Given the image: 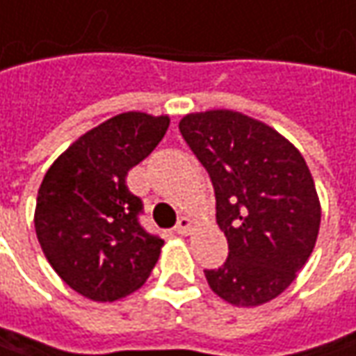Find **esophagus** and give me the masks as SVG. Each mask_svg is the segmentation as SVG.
Returning a JSON list of instances; mask_svg holds the SVG:
<instances>
[{
    "label": "esophagus",
    "instance_id": "obj_1",
    "mask_svg": "<svg viewBox=\"0 0 356 356\" xmlns=\"http://www.w3.org/2000/svg\"><path fill=\"white\" fill-rule=\"evenodd\" d=\"M191 227H193V222H191V218H187V216H181L177 220V227H175V232L177 234H187L191 230Z\"/></svg>",
    "mask_w": 356,
    "mask_h": 356
}]
</instances>
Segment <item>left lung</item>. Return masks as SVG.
<instances>
[{
  "label": "left lung",
  "mask_w": 356,
  "mask_h": 356,
  "mask_svg": "<svg viewBox=\"0 0 356 356\" xmlns=\"http://www.w3.org/2000/svg\"><path fill=\"white\" fill-rule=\"evenodd\" d=\"M179 131L213 181L227 262L204 270L222 300L254 307L277 298L312 256L321 207L309 167L276 129L232 110L189 114Z\"/></svg>",
  "instance_id": "left-lung-1"
}]
</instances>
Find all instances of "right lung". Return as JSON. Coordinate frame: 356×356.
<instances>
[{
  "instance_id": "add662e5",
  "label": "right lung",
  "mask_w": 356,
  "mask_h": 356,
  "mask_svg": "<svg viewBox=\"0 0 356 356\" xmlns=\"http://www.w3.org/2000/svg\"><path fill=\"white\" fill-rule=\"evenodd\" d=\"M169 118L124 112L80 136L49 167L35 232L60 280L94 301H116L152 274L163 240L141 227L128 171L163 140Z\"/></svg>"
}]
</instances>
